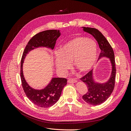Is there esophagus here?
<instances>
[{"instance_id": "1", "label": "esophagus", "mask_w": 131, "mask_h": 131, "mask_svg": "<svg viewBox=\"0 0 131 131\" xmlns=\"http://www.w3.org/2000/svg\"><path fill=\"white\" fill-rule=\"evenodd\" d=\"M77 82V80L76 79H69L68 80V83H76Z\"/></svg>"}]
</instances>
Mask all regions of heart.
<instances>
[{"instance_id": "b5f03b06", "label": "heart", "mask_w": 131, "mask_h": 131, "mask_svg": "<svg viewBox=\"0 0 131 131\" xmlns=\"http://www.w3.org/2000/svg\"><path fill=\"white\" fill-rule=\"evenodd\" d=\"M98 54L97 43L94 40L84 37L72 39L60 46L56 53L55 65L57 70L63 73L72 66L80 73H86L96 64Z\"/></svg>"}]
</instances>
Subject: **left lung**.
<instances>
[{"label": "left lung", "instance_id": "left-lung-1", "mask_svg": "<svg viewBox=\"0 0 131 131\" xmlns=\"http://www.w3.org/2000/svg\"><path fill=\"white\" fill-rule=\"evenodd\" d=\"M82 28L83 30L92 35L97 41L101 50L99 59L104 57L109 58L112 66L110 77L104 82H100L95 80L92 70L80 79L88 89V92L82 96L83 100L91 105H98L104 103L110 97L114 89L116 70L114 53L110 43L100 30L93 28Z\"/></svg>", "mask_w": 131, "mask_h": 131}]
</instances>
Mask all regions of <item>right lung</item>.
Segmentation results:
<instances>
[{"mask_svg": "<svg viewBox=\"0 0 131 131\" xmlns=\"http://www.w3.org/2000/svg\"><path fill=\"white\" fill-rule=\"evenodd\" d=\"M61 35L59 30H47L35 35L28 42L23 51L21 62V79L22 88L29 100L38 106L49 108L54 105L61 97L63 88L67 85L65 78H53L45 88L34 89L27 82L23 72L25 59L30 51L38 47H46L53 50L57 39Z\"/></svg>", "mask_w": 131, "mask_h": 131, "instance_id": "1", "label": "right lung"}]
</instances>
